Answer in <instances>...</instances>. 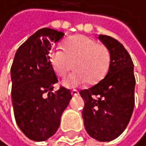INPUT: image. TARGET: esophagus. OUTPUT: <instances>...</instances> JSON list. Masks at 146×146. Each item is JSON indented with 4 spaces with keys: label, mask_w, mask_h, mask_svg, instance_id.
I'll return each instance as SVG.
<instances>
[{
    "label": "esophagus",
    "mask_w": 146,
    "mask_h": 146,
    "mask_svg": "<svg viewBox=\"0 0 146 146\" xmlns=\"http://www.w3.org/2000/svg\"><path fill=\"white\" fill-rule=\"evenodd\" d=\"M79 94V91L78 90H76V89H72V96H77Z\"/></svg>",
    "instance_id": "obj_1"
}]
</instances>
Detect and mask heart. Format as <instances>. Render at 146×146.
Returning a JSON list of instances; mask_svg holds the SVG:
<instances>
[{
    "instance_id": "1",
    "label": "heart",
    "mask_w": 146,
    "mask_h": 146,
    "mask_svg": "<svg viewBox=\"0 0 146 146\" xmlns=\"http://www.w3.org/2000/svg\"><path fill=\"white\" fill-rule=\"evenodd\" d=\"M50 60L59 77H64L74 66L76 71L63 81V84L75 87L86 81L89 84H98L105 77L110 65V51L91 37L75 36L66 41L64 50H52Z\"/></svg>"
}]
</instances>
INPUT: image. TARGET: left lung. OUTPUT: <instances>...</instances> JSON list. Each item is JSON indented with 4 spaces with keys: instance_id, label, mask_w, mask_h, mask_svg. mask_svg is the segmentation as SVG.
Masks as SVG:
<instances>
[{
    "instance_id": "1",
    "label": "left lung",
    "mask_w": 146,
    "mask_h": 146,
    "mask_svg": "<svg viewBox=\"0 0 146 146\" xmlns=\"http://www.w3.org/2000/svg\"><path fill=\"white\" fill-rule=\"evenodd\" d=\"M110 51L106 77L96 86L81 90L84 101L83 118L92 138L110 142L121 135L129 123L134 108L133 62L121 43L114 37L99 35Z\"/></svg>"
}]
</instances>
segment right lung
I'll list each match as a JSON object with an SVG mask.
<instances>
[{"mask_svg":"<svg viewBox=\"0 0 146 146\" xmlns=\"http://www.w3.org/2000/svg\"><path fill=\"white\" fill-rule=\"evenodd\" d=\"M62 32L42 28L17 50L11 67L12 102L15 121L27 138L41 142L59 129L60 117L72 98L71 90L60 86L50 60L52 41Z\"/></svg>","mask_w":146,"mask_h":146,"instance_id":"right-lung-1","label":"right lung"}]
</instances>
